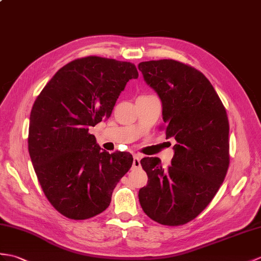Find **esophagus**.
I'll return each instance as SVG.
<instances>
[{
    "label": "esophagus",
    "mask_w": 261,
    "mask_h": 261,
    "mask_svg": "<svg viewBox=\"0 0 261 261\" xmlns=\"http://www.w3.org/2000/svg\"><path fill=\"white\" fill-rule=\"evenodd\" d=\"M132 167L137 169L140 168V159H139L138 155H133V162H132Z\"/></svg>",
    "instance_id": "obj_1"
}]
</instances>
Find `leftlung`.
<instances>
[{
    "instance_id": "obj_1",
    "label": "left lung",
    "mask_w": 261,
    "mask_h": 261,
    "mask_svg": "<svg viewBox=\"0 0 261 261\" xmlns=\"http://www.w3.org/2000/svg\"><path fill=\"white\" fill-rule=\"evenodd\" d=\"M162 102L167 138L173 137L171 166L143 158L148 185L139 190L144 214L166 226L195 219L219 190L229 167V121L213 84L201 72L175 60L138 65Z\"/></svg>"
}]
</instances>
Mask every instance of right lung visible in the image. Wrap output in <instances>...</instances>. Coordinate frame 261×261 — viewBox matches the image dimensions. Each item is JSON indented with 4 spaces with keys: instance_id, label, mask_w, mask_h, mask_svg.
<instances>
[{
    "instance_id": "1",
    "label": "right lung",
    "mask_w": 261,
    "mask_h": 261,
    "mask_svg": "<svg viewBox=\"0 0 261 261\" xmlns=\"http://www.w3.org/2000/svg\"><path fill=\"white\" fill-rule=\"evenodd\" d=\"M136 65L101 57L76 59L53 75L30 116L29 153L45 197L60 214L84 220L105 211L129 171L126 152L101 150L90 126L111 116Z\"/></svg>"
}]
</instances>
